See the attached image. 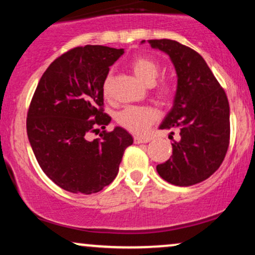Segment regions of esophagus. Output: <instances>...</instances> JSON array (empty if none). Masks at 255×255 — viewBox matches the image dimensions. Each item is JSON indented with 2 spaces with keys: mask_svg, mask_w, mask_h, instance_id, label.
Returning a JSON list of instances; mask_svg holds the SVG:
<instances>
[{
  "mask_svg": "<svg viewBox=\"0 0 255 255\" xmlns=\"http://www.w3.org/2000/svg\"><path fill=\"white\" fill-rule=\"evenodd\" d=\"M150 140V137L147 136H134V142L135 144H145V142H148Z\"/></svg>",
  "mask_w": 255,
  "mask_h": 255,
  "instance_id": "obj_1",
  "label": "esophagus"
}]
</instances>
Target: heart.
Here are the masks:
<instances>
[{
	"instance_id": "1",
	"label": "heart",
	"mask_w": 255,
	"mask_h": 255,
	"mask_svg": "<svg viewBox=\"0 0 255 255\" xmlns=\"http://www.w3.org/2000/svg\"><path fill=\"white\" fill-rule=\"evenodd\" d=\"M130 67L134 74L146 85L153 84L159 74V64L148 56H136L133 58ZM110 83L111 75L108 74L103 81L104 96L109 95ZM157 93L160 98H168L171 95V87L166 83L159 84L157 87ZM156 120L157 111L151 107H127L119 111L116 115V121L120 126L135 134L145 133L148 126L153 124Z\"/></svg>"
}]
</instances>
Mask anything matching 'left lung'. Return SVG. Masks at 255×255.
<instances>
[{"label": "left lung", "instance_id": "8db88e82", "mask_svg": "<svg viewBox=\"0 0 255 255\" xmlns=\"http://www.w3.org/2000/svg\"><path fill=\"white\" fill-rule=\"evenodd\" d=\"M147 42L151 48L170 57L177 77L172 108L159 129L178 128L181 137L176 141L169 135L172 139V156L157 165V172L175 186L203 182L221 166L229 146L227 95L197 51L171 39Z\"/></svg>", "mask_w": 255, "mask_h": 255}]
</instances>
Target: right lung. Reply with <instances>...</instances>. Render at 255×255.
I'll use <instances>...</instances> for the list:
<instances>
[{
	"label": "right lung",
	"mask_w": 255,
	"mask_h": 255,
	"mask_svg": "<svg viewBox=\"0 0 255 255\" xmlns=\"http://www.w3.org/2000/svg\"><path fill=\"white\" fill-rule=\"evenodd\" d=\"M124 49L85 45L52 62L40 78L27 114L28 141L52 182L72 193L92 194L115 180L133 136L122 127L89 139L111 118L103 113V81Z\"/></svg>",
	"instance_id": "add662e5"
}]
</instances>
